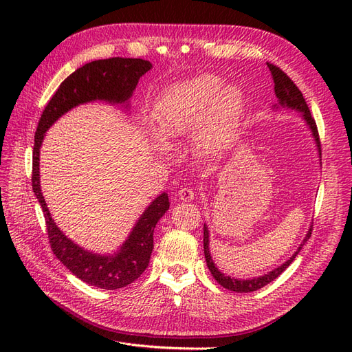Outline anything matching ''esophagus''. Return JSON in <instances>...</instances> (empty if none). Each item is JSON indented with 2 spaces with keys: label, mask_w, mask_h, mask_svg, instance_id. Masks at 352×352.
I'll return each instance as SVG.
<instances>
[{
  "label": "esophagus",
  "mask_w": 352,
  "mask_h": 352,
  "mask_svg": "<svg viewBox=\"0 0 352 352\" xmlns=\"http://www.w3.org/2000/svg\"><path fill=\"white\" fill-rule=\"evenodd\" d=\"M177 198L184 202H190L195 198V190L192 188H180L177 192Z\"/></svg>",
  "instance_id": "34e87169"
}]
</instances>
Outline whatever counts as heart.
Instances as JSON below:
<instances>
[{
	"instance_id": "b5f03b06",
	"label": "heart",
	"mask_w": 352,
	"mask_h": 352,
	"mask_svg": "<svg viewBox=\"0 0 352 352\" xmlns=\"http://www.w3.org/2000/svg\"><path fill=\"white\" fill-rule=\"evenodd\" d=\"M221 87L220 78L198 74L163 89L151 111L157 132L173 140L192 127V141L201 153L225 150L242 119L243 94L236 87ZM159 135L153 133L155 144L163 146V138Z\"/></svg>"
}]
</instances>
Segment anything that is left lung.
<instances>
[{"mask_svg": "<svg viewBox=\"0 0 352 352\" xmlns=\"http://www.w3.org/2000/svg\"><path fill=\"white\" fill-rule=\"evenodd\" d=\"M267 67H269L272 76H273L274 94H276V97H278L279 105H282V107L296 110V111L301 113L302 119L305 120L307 126L310 127V131L313 133V138H314V141H316V146H317V150H318V155H320V160H322V146H320V138H318L317 126H316V122H314L313 116L310 113V109H308V105H307V102H305V100L302 97L301 91L298 89V87L291 80V78L287 76V74L283 70H280L278 66H274V65H270V63H267ZM274 107L278 109V105H274ZM311 230H313V225H311L310 229H308L302 243L300 245V247H298V250L295 251V254L292 255L289 260L285 261L282 265H279V267H276L274 270L269 272L267 274L245 280V279L230 278V276H226L225 273H221L216 267L214 261H212V258H211L210 248H208V245H210L208 228L204 225V254H206L207 267L210 269L212 278H214L223 287H226V289H229V291H233V292H252V291H257V289H260V287H263V286H265L267 283L273 282L276 278H278L279 274H282L287 267H289V264L295 260L298 252L301 251L302 245L307 242V239H310Z\"/></svg>", "mask_w": 352, "mask_h": 352, "instance_id": "obj_1", "label": "left lung"}]
</instances>
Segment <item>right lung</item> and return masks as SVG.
<instances>
[{
	"instance_id": "add662e5",
	"label": "right lung",
	"mask_w": 352,
	"mask_h": 352,
	"mask_svg": "<svg viewBox=\"0 0 352 352\" xmlns=\"http://www.w3.org/2000/svg\"><path fill=\"white\" fill-rule=\"evenodd\" d=\"M151 67V63L142 58L113 57L87 63L60 85L42 111L35 132L32 188L44 211L51 250L76 278L101 289H120L135 282L145 272L154 248V229L157 221L168 210V197L163 192L151 202L119 251L113 255L89 252L69 239L50 214L39 185V150L45 132L63 114L76 105L97 100L126 104L132 97L138 80ZM127 105L129 104H126V107Z\"/></svg>"
}]
</instances>
